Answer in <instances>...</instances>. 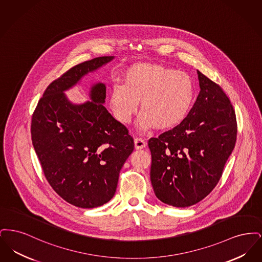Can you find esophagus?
I'll return each instance as SVG.
<instances>
[{
	"instance_id": "esophagus-1",
	"label": "esophagus",
	"mask_w": 262,
	"mask_h": 262,
	"mask_svg": "<svg viewBox=\"0 0 262 262\" xmlns=\"http://www.w3.org/2000/svg\"><path fill=\"white\" fill-rule=\"evenodd\" d=\"M145 146H146V143H145L144 139L139 138V137L135 138V147H136V149H142Z\"/></svg>"
}]
</instances>
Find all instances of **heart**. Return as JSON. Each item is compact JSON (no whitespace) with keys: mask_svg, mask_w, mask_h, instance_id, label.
Listing matches in <instances>:
<instances>
[{"mask_svg":"<svg viewBox=\"0 0 262 262\" xmlns=\"http://www.w3.org/2000/svg\"><path fill=\"white\" fill-rule=\"evenodd\" d=\"M194 97V83L187 73L158 63H137L126 70L124 83H113L109 105L119 122L128 124L140 101L142 130L170 129L187 119Z\"/></svg>","mask_w":262,"mask_h":262,"instance_id":"1","label":"heart"}]
</instances>
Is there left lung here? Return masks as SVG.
I'll return each instance as SVG.
<instances>
[{
    "label": "left lung",
    "mask_w": 262,
    "mask_h": 262,
    "mask_svg": "<svg viewBox=\"0 0 262 262\" xmlns=\"http://www.w3.org/2000/svg\"><path fill=\"white\" fill-rule=\"evenodd\" d=\"M198 75L200 91L187 119L148 141L154 193L174 207L191 206L211 192L236 143L230 100L207 76Z\"/></svg>",
    "instance_id": "left-lung-1"
}]
</instances>
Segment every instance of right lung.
<instances>
[{
  "label": "right lung",
  "instance_id": "obj_1",
  "mask_svg": "<svg viewBox=\"0 0 262 262\" xmlns=\"http://www.w3.org/2000/svg\"><path fill=\"white\" fill-rule=\"evenodd\" d=\"M114 58L98 57L69 70L45 90L32 116V144L48 183L62 200L80 208L111 200L135 143L103 105V82L93 83L90 101L81 104L73 103L64 92Z\"/></svg>",
  "mask_w": 262,
  "mask_h": 262
}]
</instances>
